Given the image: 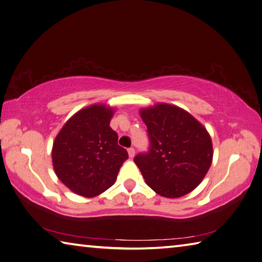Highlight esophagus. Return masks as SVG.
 Returning <instances> with one entry per match:
<instances>
[{"instance_id":"obj_1","label":"esophagus","mask_w":262,"mask_h":262,"mask_svg":"<svg viewBox=\"0 0 262 262\" xmlns=\"http://www.w3.org/2000/svg\"><path fill=\"white\" fill-rule=\"evenodd\" d=\"M128 156H129V158H134V156H135L134 147H129V149H128Z\"/></svg>"}]
</instances>
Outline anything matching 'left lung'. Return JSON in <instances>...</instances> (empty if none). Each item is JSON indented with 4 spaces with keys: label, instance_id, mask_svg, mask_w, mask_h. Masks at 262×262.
Listing matches in <instances>:
<instances>
[{
    "label": "left lung",
    "instance_id": "1",
    "mask_svg": "<svg viewBox=\"0 0 262 262\" xmlns=\"http://www.w3.org/2000/svg\"><path fill=\"white\" fill-rule=\"evenodd\" d=\"M150 151L134 161L145 183L160 196L179 198L197 188L211 167V136L201 122L177 105L159 103L140 110Z\"/></svg>",
    "mask_w": 262,
    "mask_h": 262
}]
</instances>
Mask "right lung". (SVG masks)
Masks as SVG:
<instances>
[{"instance_id":"add662e5","label":"right lung","mask_w":262,"mask_h":262,"mask_svg":"<svg viewBox=\"0 0 262 262\" xmlns=\"http://www.w3.org/2000/svg\"><path fill=\"white\" fill-rule=\"evenodd\" d=\"M115 108L93 104L71 117L52 144L54 170L61 183L79 196L92 198L116 182L128 158L110 127Z\"/></svg>"}]
</instances>
